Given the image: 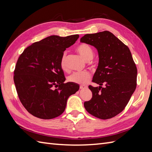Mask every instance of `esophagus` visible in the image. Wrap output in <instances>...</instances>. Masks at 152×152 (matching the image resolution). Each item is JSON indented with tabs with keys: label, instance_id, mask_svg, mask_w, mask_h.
I'll return each instance as SVG.
<instances>
[{
	"label": "esophagus",
	"instance_id": "obj_1",
	"mask_svg": "<svg viewBox=\"0 0 152 152\" xmlns=\"http://www.w3.org/2000/svg\"><path fill=\"white\" fill-rule=\"evenodd\" d=\"M87 86H86V85H80V88L81 89H86V88H87Z\"/></svg>",
	"mask_w": 152,
	"mask_h": 152
}]
</instances>
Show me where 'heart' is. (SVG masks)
Instances as JSON below:
<instances>
[{"label": "heart", "mask_w": 152, "mask_h": 152, "mask_svg": "<svg viewBox=\"0 0 152 152\" xmlns=\"http://www.w3.org/2000/svg\"><path fill=\"white\" fill-rule=\"evenodd\" d=\"M76 51L87 61L91 60L94 56L93 48L87 44L82 43L79 44L76 47ZM66 59V53L64 52L61 56L60 61V66L63 70H67ZM90 78H91V73L88 71H83V72H77L72 74L69 76L68 80L70 82L78 83V84H85L89 82Z\"/></svg>", "instance_id": "b5f03b06"}]
</instances>
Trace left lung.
I'll list each match as a JSON object with an SVG mask.
<instances>
[{"mask_svg": "<svg viewBox=\"0 0 152 152\" xmlns=\"http://www.w3.org/2000/svg\"><path fill=\"white\" fill-rule=\"evenodd\" d=\"M80 41L95 47L99 56L92 82L101 86H89L92 98L84 107L96 118L110 119L124 110L137 88L136 64L129 48L108 31L85 34Z\"/></svg>", "mask_w": 152, "mask_h": 152, "instance_id": "left-lung-1", "label": "left lung"}]
</instances>
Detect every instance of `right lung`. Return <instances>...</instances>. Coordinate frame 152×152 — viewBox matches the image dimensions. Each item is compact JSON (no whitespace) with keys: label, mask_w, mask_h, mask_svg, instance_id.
I'll list each match as a JSON object with an SVG mask.
<instances>
[{"label":"right lung","mask_w":152,"mask_h":152,"mask_svg":"<svg viewBox=\"0 0 152 152\" xmlns=\"http://www.w3.org/2000/svg\"><path fill=\"white\" fill-rule=\"evenodd\" d=\"M78 34L48 37L31 44L16 63L14 81L25 108L35 117L50 119L62 114L69 96L78 91V84L65 81L60 61L66 48Z\"/></svg>","instance_id":"1"}]
</instances>
